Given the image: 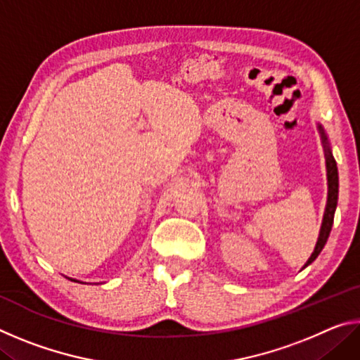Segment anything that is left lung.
<instances>
[{"mask_svg": "<svg viewBox=\"0 0 360 360\" xmlns=\"http://www.w3.org/2000/svg\"><path fill=\"white\" fill-rule=\"evenodd\" d=\"M319 133L322 136V143H324L326 148V162H327V179H328V198H327V206H326V212H324V221H322V227H321V233L318 243H316L314 252L311 254V257L308 259L307 265L308 266L311 262L316 260V257L321 254L322 248L326 246L328 235H330L332 225H333V216H335V210H337V202H338V168H337V162L330 152V148H328L326 133L322 130V127L319 125Z\"/></svg>", "mask_w": 360, "mask_h": 360, "instance_id": "8db88e82", "label": "left lung"}]
</instances>
